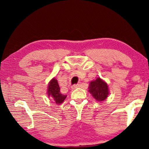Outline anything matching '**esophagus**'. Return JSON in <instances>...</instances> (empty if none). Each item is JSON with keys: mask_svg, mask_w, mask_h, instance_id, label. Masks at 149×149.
I'll return each mask as SVG.
<instances>
[{"mask_svg": "<svg viewBox=\"0 0 149 149\" xmlns=\"http://www.w3.org/2000/svg\"><path fill=\"white\" fill-rule=\"evenodd\" d=\"M79 86V84H76V85H73L72 86H71V89H76V88H77V87H78Z\"/></svg>", "mask_w": 149, "mask_h": 149, "instance_id": "obj_1", "label": "esophagus"}]
</instances>
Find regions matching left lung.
<instances>
[{"instance_id":"1","label":"left lung","mask_w":149,"mask_h":149,"mask_svg":"<svg viewBox=\"0 0 149 149\" xmlns=\"http://www.w3.org/2000/svg\"><path fill=\"white\" fill-rule=\"evenodd\" d=\"M89 92L96 101L105 100L109 94V89L107 83L102 79L97 77L94 81H91L88 87Z\"/></svg>"}]
</instances>
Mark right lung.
Here are the masks:
<instances>
[{
  "mask_svg": "<svg viewBox=\"0 0 149 149\" xmlns=\"http://www.w3.org/2000/svg\"><path fill=\"white\" fill-rule=\"evenodd\" d=\"M47 95L49 97H52L55 103L60 104L66 99L67 95H64L60 92V88L56 78L52 79L49 83L47 87Z\"/></svg>",
  "mask_w": 149,
  "mask_h": 149,
  "instance_id": "obj_1",
  "label": "right lung"
}]
</instances>
